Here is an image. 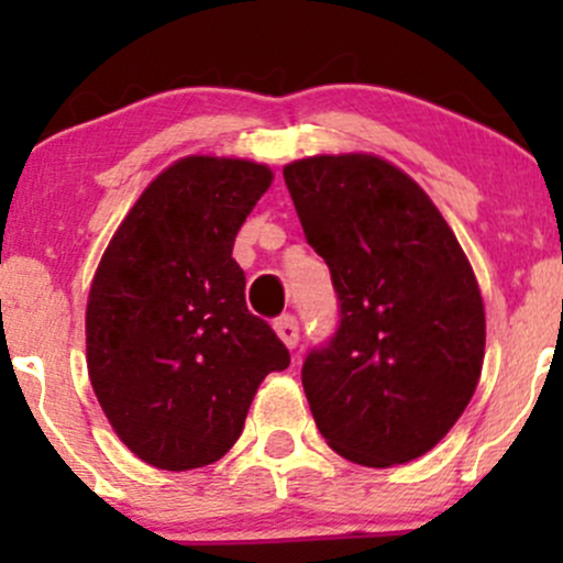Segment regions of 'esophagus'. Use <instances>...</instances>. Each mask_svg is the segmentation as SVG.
<instances>
[{"mask_svg":"<svg viewBox=\"0 0 563 563\" xmlns=\"http://www.w3.org/2000/svg\"><path fill=\"white\" fill-rule=\"evenodd\" d=\"M275 333L280 335V341L288 349H294L299 344V320L294 314H283V318L275 320Z\"/></svg>","mask_w":563,"mask_h":563,"instance_id":"34e87169","label":"esophagus"}]
</instances>
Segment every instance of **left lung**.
<instances>
[{
	"label": "left lung",
	"mask_w": 563,
	"mask_h": 563,
	"mask_svg": "<svg viewBox=\"0 0 563 563\" xmlns=\"http://www.w3.org/2000/svg\"><path fill=\"white\" fill-rule=\"evenodd\" d=\"M283 177L339 296L333 339L301 367L314 423L360 466L416 461L479 384L484 303L474 269L431 198L389 161L312 156Z\"/></svg>",
	"instance_id": "8db88e82"
}]
</instances>
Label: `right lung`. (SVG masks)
Masks as SVG:
<instances>
[{
    "label": "right lung",
    "mask_w": 563,
    "mask_h": 563,
    "mask_svg": "<svg viewBox=\"0 0 563 563\" xmlns=\"http://www.w3.org/2000/svg\"><path fill=\"white\" fill-rule=\"evenodd\" d=\"M273 185L264 164L187 156L132 206L87 301V367L140 461L190 471L241 437L251 399L290 354L245 307L235 235Z\"/></svg>",
    "instance_id": "1"
}]
</instances>
